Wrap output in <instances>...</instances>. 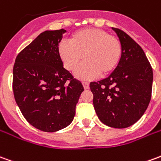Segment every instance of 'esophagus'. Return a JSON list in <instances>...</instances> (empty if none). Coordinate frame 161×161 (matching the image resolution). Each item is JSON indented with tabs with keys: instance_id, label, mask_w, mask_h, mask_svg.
<instances>
[{
	"instance_id": "1",
	"label": "esophagus",
	"mask_w": 161,
	"mask_h": 161,
	"mask_svg": "<svg viewBox=\"0 0 161 161\" xmlns=\"http://www.w3.org/2000/svg\"><path fill=\"white\" fill-rule=\"evenodd\" d=\"M82 84L84 85V88L85 89V90H88L89 87H90V84H89L88 82H83Z\"/></svg>"
}]
</instances>
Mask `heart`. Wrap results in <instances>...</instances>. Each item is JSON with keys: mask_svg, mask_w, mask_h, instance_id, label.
I'll return each instance as SVG.
<instances>
[{"mask_svg": "<svg viewBox=\"0 0 161 161\" xmlns=\"http://www.w3.org/2000/svg\"><path fill=\"white\" fill-rule=\"evenodd\" d=\"M57 52L64 68L73 71L84 59L86 61L76 70L80 79H91L98 75L112 73L120 61L122 46L119 39L100 29L88 28L70 36L69 42H62Z\"/></svg>", "mask_w": 161, "mask_h": 161, "instance_id": "obj_1", "label": "heart"}]
</instances>
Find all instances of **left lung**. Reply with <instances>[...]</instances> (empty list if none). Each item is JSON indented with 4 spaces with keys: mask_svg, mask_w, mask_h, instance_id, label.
Listing matches in <instances>:
<instances>
[{
    "mask_svg": "<svg viewBox=\"0 0 161 161\" xmlns=\"http://www.w3.org/2000/svg\"><path fill=\"white\" fill-rule=\"evenodd\" d=\"M112 29L122 46L120 61L109 77L92 82L90 88L100 121L121 129L135 124L146 112L151 100L153 75L142 48L124 31Z\"/></svg>",
    "mask_w": 161,
    "mask_h": 161,
    "instance_id": "obj_1",
    "label": "left lung"
}]
</instances>
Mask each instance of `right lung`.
I'll return each instance as SVG.
<instances>
[{
    "instance_id": "right-lung-1",
    "label": "right lung",
    "mask_w": 161,
    "mask_h": 161,
    "mask_svg": "<svg viewBox=\"0 0 161 161\" xmlns=\"http://www.w3.org/2000/svg\"><path fill=\"white\" fill-rule=\"evenodd\" d=\"M66 30H46L16 57L13 91L22 115L34 127L54 132L72 122L84 87L64 68L57 48Z\"/></svg>"
}]
</instances>
